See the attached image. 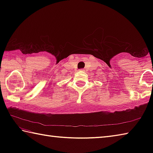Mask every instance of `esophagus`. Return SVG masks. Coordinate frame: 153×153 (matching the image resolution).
<instances>
[{"label":"esophagus","mask_w":153,"mask_h":153,"mask_svg":"<svg viewBox=\"0 0 153 153\" xmlns=\"http://www.w3.org/2000/svg\"><path fill=\"white\" fill-rule=\"evenodd\" d=\"M80 71H84L85 70H84V69H80Z\"/></svg>","instance_id":"obj_1"}]
</instances>
